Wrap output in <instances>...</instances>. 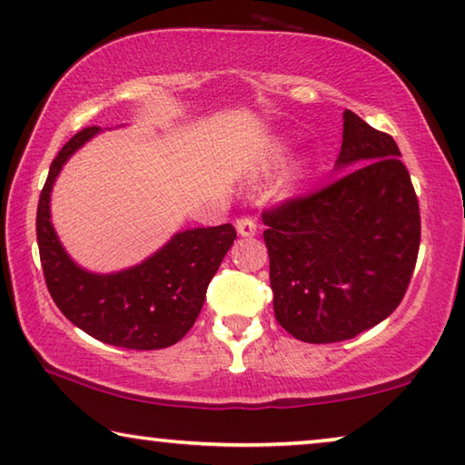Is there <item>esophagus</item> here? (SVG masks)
<instances>
[{
  "instance_id": "34e87169",
  "label": "esophagus",
  "mask_w": 465,
  "mask_h": 465,
  "mask_svg": "<svg viewBox=\"0 0 465 465\" xmlns=\"http://www.w3.org/2000/svg\"><path fill=\"white\" fill-rule=\"evenodd\" d=\"M234 226H237V232L241 234V237H253V234L257 232V223H255L252 216L237 218V223H234Z\"/></svg>"
}]
</instances>
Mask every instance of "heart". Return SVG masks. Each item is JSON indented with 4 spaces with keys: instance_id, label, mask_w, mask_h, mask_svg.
I'll list each match as a JSON object with an SVG mask.
<instances>
[{
    "instance_id": "b5f03b06",
    "label": "heart",
    "mask_w": 465,
    "mask_h": 465,
    "mask_svg": "<svg viewBox=\"0 0 465 465\" xmlns=\"http://www.w3.org/2000/svg\"><path fill=\"white\" fill-rule=\"evenodd\" d=\"M282 153H284V149H282V147H276V152H274V160H281V158H282Z\"/></svg>"
}]
</instances>
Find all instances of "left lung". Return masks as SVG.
Returning a JSON list of instances; mask_svg holds the SVG:
<instances>
[{"mask_svg":"<svg viewBox=\"0 0 465 465\" xmlns=\"http://www.w3.org/2000/svg\"><path fill=\"white\" fill-rule=\"evenodd\" d=\"M399 155L391 134L345 110L337 168H355L262 213L274 316L295 339H353L401 303L418 260L420 205Z\"/></svg>","mask_w":465,"mask_h":465,"instance_id":"1","label":"left lung"}]
</instances>
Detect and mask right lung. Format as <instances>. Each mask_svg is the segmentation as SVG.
<instances>
[{"label":"right lung","instance_id":"1","mask_svg":"<svg viewBox=\"0 0 465 465\" xmlns=\"http://www.w3.org/2000/svg\"><path fill=\"white\" fill-rule=\"evenodd\" d=\"M99 126H87L60 149L49 166L37 208V242L49 295L70 322L108 345L163 349L191 331L202 312L205 291L237 239L232 224L193 228L139 266L116 274H93L64 252L52 220L49 193L55 176Z\"/></svg>","mask_w":465,"mask_h":465}]
</instances>
